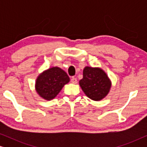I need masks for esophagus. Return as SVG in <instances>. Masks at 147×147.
Instances as JSON below:
<instances>
[{
    "instance_id": "obj_1",
    "label": "esophagus",
    "mask_w": 147,
    "mask_h": 147,
    "mask_svg": "<svg viewBox=\"0 0 147 147\" xmlns=\"http://www.w3.org/2000/svg\"><path fill=\"white\" fill-rule=\"evenodd\" d=\"M71 82L72 84H77V82H78L77 78H74V77H72L71 79Z\"/></svg>"
}]
</instances>
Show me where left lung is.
<instances>
[{
  "label": "left lung",
  "instance_id": "8db88e82",
  "mask_svg": "<svg viewBox=\"0 0 147 147\" xmlns=\"http://www.w3.org/2000/svg\"><path fill=\"white\" fill-rule=\"evenodd\" d=\"M80 86L86 96L94 101L105 98L111 88V82L108 76L99 67H86Z\"/></svg>",
  "mask_w": 147,
  "mask_h": 147
}]
</instances>
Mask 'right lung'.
Masks as SVG:
<instances>
[{
  "instance_id": "obj_1",
  "label": "right lung",
  "mask_w": 147,
  "mask_h": 147,
  "mask_svg": "<svg viewBox=\"0 0 147 147\" xmlns=\"http://www.w3.org/2000/svg\"><path fill=\"white\" fill-rule=\"evenodd\" d=\"M69 82V78L65 71L58 67H53L38 76L35 82V90L43 99L51 100Z\"/></svg>"
}]
</instances>
